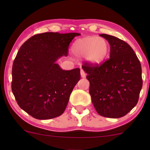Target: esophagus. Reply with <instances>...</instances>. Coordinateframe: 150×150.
Segmentation results:
<instances>
[{
	"label": "esophagus",
	"instance_id": "esophagus-1",
	"mask_svg": "<svg viewBox=\"0 0 150 150\" xmlns=\"http://www.w3.org/2000/svg\"><path fill=\"white\" fill-rule=\"evenodd\" d=\"M80 75H81V77H82V78H84V77H86V73L83 70H80Z\"/></svg>",
	"mask_w": 150,
	"mask_h": 150
}]
</instances>
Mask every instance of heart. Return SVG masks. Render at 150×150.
Wrapping results in <instances>:
<instances>
[{"mask_svg":"<svg viewBox=\"0 0 150 150\" xmlns=\"http://www.w3.org/2000/svg\"><path fill=\"white\" fill-rule=\"evenodd\" d=\"M71 50L77 57L85 58L88 63L97 65L107 57L109 44L104 38L92 36L77 39Z\"/></svg>","mask_w":150,"mask_h":150,"instance_id":"heart-1","label":"heart"}]
</instances>
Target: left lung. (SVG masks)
Here are the masks:
<instances>
[{"label": "left lung", "mask_w": 150, "mask_h": 150, "mask_svg": "<svg viewBox=\"0 0 150 150\" xmlns=\"http://www.w3.org/2000/svg\"><path fill=\"white\" fill-rule=\"evenodd\" d=\"M110 44V58L101 64L86 62L82 66L89 80V94L100 116H125L138 101L142 87V68L134 51L124 41L100 34Z\"/></svg>", "instance_id": "left-lung-1"}]
</instances>
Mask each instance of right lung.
I'll list each match as a JSON object with an SVG mask.
<instances>
[{
	"label": "right lung",
	"instance_id": "add662e5",
	"mask_svg": "<svg viewBox=\"0 0 150 150\" xmlns=\"http://www.w3.org/2000/svg\"><path fill=\"white\" fill-rule=\"evenodd\" d=\"M79 35L36 34L19 49L12 69V91L19 106L34 118L51 119L64 112L80 70H62L56 62L68 55L70 43Z\"/></svg>",
	"mask_w": 150,
	"mask_h": 150
}]
</instances>
